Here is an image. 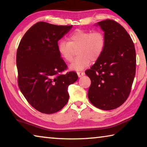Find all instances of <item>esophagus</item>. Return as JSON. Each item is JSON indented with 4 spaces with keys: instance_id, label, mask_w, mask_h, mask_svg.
Returning <instances> with one entry per match:
<instances>
[{
    "instance_id": "34e87169",
    "label": "esophagus",
    "mask_w": 147,
    "mask_h": 147,
    "mask_svg": "<svg viewBox=\"0 0 147 147\" xmlns=\"http://www.w3.org/2000/svg\"><path fill=\"white\" fill-rule=\"evenodd\" d=\"M77 74H78V77H82V76H84L85 73H84V72L83 71H78L77 72Z\"/></svg>"
}]
</instances>
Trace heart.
Wrapping results in <instances>:
<instances>
[{"label": "heart", "mask_w": 147, "mask_h": 147, "mask_svg": "<svg viewBox=\"0 0 147 147\" xmlns=\"http://www.w3.org/2000/svg\"><path fill=\"white\" fill-rule=\"evenodd\" d=\"M68 41L61 40L58 44V51L66 61H71L74 52L78 49V56L69 65L71 71L83 70L90 65L91 60L100 58L106 46V38L100 31L76 30L69 35Z\"/></svg>", "instance_id": "b5f03b06"}]
</instances>
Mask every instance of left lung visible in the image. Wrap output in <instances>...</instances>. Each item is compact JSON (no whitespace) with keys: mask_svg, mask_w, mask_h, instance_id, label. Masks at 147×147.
<instances>
[{"mask_svg":"<svg viewBox=\"0 0 147 147\" xmlns=\"http://www.w3.org/2000/svg\"><path fill=\"white\" fill-rule=\"evenodd\" d=\"M106 46L100 58L86 71L91 79L88 98L96 108L111 110L128 97L136 74V50L130 35L113 20L98 22Z\"/></svg>","mask_w":147,"mask_h":147,"instance_id":"1","label":"left lung"}]
</instances>
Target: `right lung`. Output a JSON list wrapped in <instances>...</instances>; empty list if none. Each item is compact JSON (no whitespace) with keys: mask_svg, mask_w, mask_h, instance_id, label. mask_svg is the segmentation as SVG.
<instances>
[{"mask_svg":"<svg viewBox=\"0 0 147 147\" xmlns=\"http://www.w3.org/2000/svg\"><path fill=\"white\" fill-rule=\"evenodd\" d=\"M72 27L38 22L28 30L18 47L19 89L28 103L43 113L63 108L69 100V86L78 80L74 71L62 74L67 66L58 51V41Z\"/></svg>","mask_w":147,"mask_h":147,"instance_id":"right-lung-1","label":"right lung"}]
</instances>
